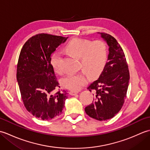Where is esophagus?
Returning <instances> with one entry per match:
<instances>
[{
	"instance_id": "34e87169",
	"label": "esophagus",
	"mask_w": 150,
	"mask_h": 150,
	"mask_svg": "<svg viewBox=\"0 0 150 150\" xmlns=\"http://www.w3.org/2000/svg\"><path fill=\"white\" fill-rule=\"evenodd\" d=\"M77 93H78V91H69V94L71 95H75Z\"/></svg>"
}]
</instances>
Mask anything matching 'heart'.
<instances>
[{
	"mask_svg": "<svg viewBox=\"0 0 150 150\" xmlns=\"http://www.w3.org/2000/svg\"><path fill=\"white\" fill-rule=\"evenodd\" d=\"M66 50L71 55L80 57L81 68L84 71L69 73L62 79V84L71 90H80L87 83L88 76L92 79L97 78L106 64L107 46L103 40L91 42L88 39L75 38L66 44ZM60 61L61 55L58 52L54 53L51 58V64L59 74L63 73Z\"/></svg>",
	"mask_w": 150,
	"mask_h": 150,
	"instance_id": "1",
	"label": "heart"
}]
</instances>
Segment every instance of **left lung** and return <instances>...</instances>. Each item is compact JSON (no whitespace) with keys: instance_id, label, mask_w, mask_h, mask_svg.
<instances>
[{"instance_id":"left-lung-1","label":"left lung","mask_w":150,"mask_h":150,"mask_svg":"<svg viewBox=\"0 0 150 150\" xmlns=\"http://www.w3.org/2000/svg\"><path fill=\"white\" fill-rule=\"evenodd\" d=\"M109 46L108 62L97 81L88 90L94 92V101L85 108L88 115L98 120L113 118L121 110L126 98L129 72L123 50L110 34L100 33Z\"/></svg>"}]
</instances>
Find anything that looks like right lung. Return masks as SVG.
<instances>
[{"mask_svg": "<svg viewBox=\"0 0 150 150\" xmlns=\"http://www.w3.org/2000/svg\"><path fill=\"white\" fill-rule=\"evenodd\" d=\"M68 38L35 35L25 42L19 55L17 80L22 100L26 110L39 119L50 120L59 116L68 98L67 91L59 89L51 64L52 54Z\"/></svg>", "mask_w": 150, "mask_h": 150, "instance_id": "obj_1", "label": "right lung"}]
</instances>
